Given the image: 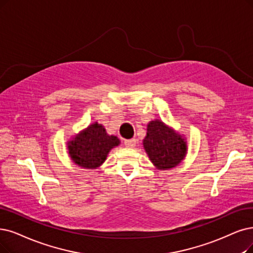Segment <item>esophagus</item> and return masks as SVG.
<instances>
[{
	"label": "esophagus",
	"instance_id": "1",
	"mask_svg": "<svg viewBox=\"0 0 253 253\" xmlns=\"http://www.w3.org/2000/svg\"><path fill=\"white\" fill-rule=\"evenodd\" d=\"M136 139L133 138V139H127V140H125V145L126 147H135L136 146Z\"/></svg>",
	"mask_w": 253,
	"mask_h": 253
}]
</instances>
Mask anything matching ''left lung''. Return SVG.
<instances>
[{"instance_id": "left-lung-1", "label": "left lung", "mask_w": 253, "mask_h": 253, "mask_svg": "<svg viewBox=\"0 0 253 253\" xmlns=\"http://www.w3.org/2000/svg\"><path fill=\"white\" fill-rule=\"evenodd\" d=\"M143 145L150 161L159 169L175 167L187 153L184 139L160 120L148 124Z\"/></svg>"}]
</instances>
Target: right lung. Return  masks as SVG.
Masks as SVG:
<instances>
[{"instance_id": "obj_1", "label": "right lung", "mask_w": 253, "mask_h": 253, "mask_svg": "<svg viewBox=\"0 0 253 253\" xmlns=\"http://www.w3.org/2000/svg\"><path fill=\"white\" fill-rule=\"evenodd\" d=\"M68 144L69 156L77 165L93 169L104 163L109 151L119 144V139L109 136L105 127L95 123Z\"/></svg>"}]
</instances>
